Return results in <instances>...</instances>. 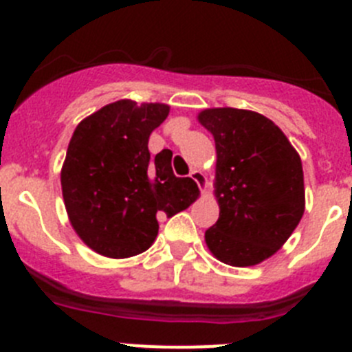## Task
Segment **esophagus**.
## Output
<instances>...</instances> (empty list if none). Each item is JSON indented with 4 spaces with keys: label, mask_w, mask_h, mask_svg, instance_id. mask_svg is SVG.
<instances>
[{
    "label": "esophagus",
    "mask_w": 352,
    "mask_h": 352,
    "mask_svg": "<svg viewBox=\"0 0 352 352\" xmlns=\"http://www.w3.org/2000/svg\"><path fill=\"white\" fill-rule=\"evenodd\" d=\"M190 178L194 179L195 183H197V186L201 188V192H203V194L208 190V178H206V174H204L203 170L192 169L190 170Z\"/></svg>",
    "instance_id": "obj_1"
}]
</instances>
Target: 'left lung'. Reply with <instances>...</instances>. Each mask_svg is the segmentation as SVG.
Wrapping results in <instances>:
<instances>
[{"label": "left lung", "instance_id": "left-lung-1", "mask_svg": "<svg viewBox=\"0 0 352 352\" xmlns=\"http://www.w3.org/2000/svg\"><path fill=\"white\" fill-rule=\"evenodd\" d=\"M197 120L217 149L220 214L204 234L206 245L229 266H256L282 248L303 217L301 158L285 133L254 111L204 109Z\"/></svg>", "mask_w": 352, "mask_h": 352}]
</instances>
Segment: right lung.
<instances>
[{"instance_id":"right-lung-1","label":"right lung","mask_w":352,"mask_h":352,"mask_svg":"<svg viewBox=\"0 0 352 352\" xmlns=\"http://www.w3.org/2000/svg\"><path fill=\"white\" fill-rule=\"evenodd\" d=\"M169 109L125 98L74 130L61 167L65 208L77 236L100 256L126 259L148 250L157 217H173L197 199L194 179L174 176L169 153L149 164V135Z\"/></svg>"}]
</instances>
